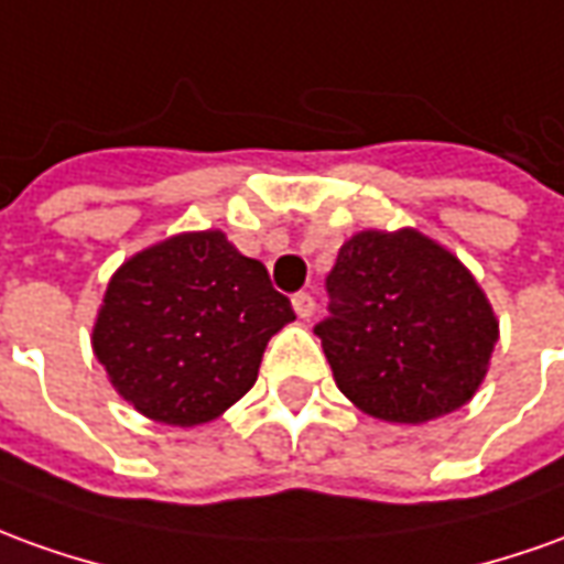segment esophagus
Returning <instances> with one entry per match:
<instances>
[{
	"label": "esophagus",
	"mask_w": 564,
	"mask_h": 564,
	"mask_svg": "<svg viewBox=\"0 0 564 564\" xmlns=\"http://www.w3.org/2000/svg\"><path fill=\"white\" fill-rule=\"evenodd\" d=\"M291 306H294V313H297L301 319H310V316H313V310H316V301H313V294H310V291H297V294L291 297Z\"/></svg>",
	"instance_id": "esophagus-1"
}]
</instances>
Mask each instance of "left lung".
I'll return each instance as SVG.
<instances>
[{
  "mask_svg": "<svg viewBox=\"0 0 564 564\" xmlns=\"http://www.w3.org/2000/svg\"><path fill=\"white\" fill-rule=\"evenodd\" d=\"M316 325L337 390L390 423L467 405L497 344L495 310L467 267L430 236L362 230L340 245Z\"/></svg>",
  "mask_w": 564,
  "mask_h": 564,
  "instance_id": "8db88e82",
  "label": "left lung"
}]
</instances>
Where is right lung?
Wrapping results in <instances>:
<instances>
[{
    "label": "right lung",
    "instance_id": "1",
    "mask_svg": "<svg viewBox=\"0 0 564 564\" xmlns=\"http://www.w3.org/2000/svg\"><path fill=\"white\" fill-rule=\"evenodd\" d=\"M289 322L291 301L260 260L220 230L181 232L112 273L91 347L143 417L196 426L254 387L263 349Z\"/></svg>",
    "mask_w": 564,
    "mask_h": 564
}]
</instances>
